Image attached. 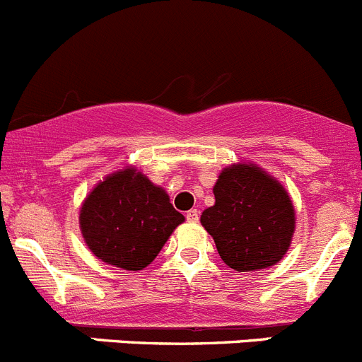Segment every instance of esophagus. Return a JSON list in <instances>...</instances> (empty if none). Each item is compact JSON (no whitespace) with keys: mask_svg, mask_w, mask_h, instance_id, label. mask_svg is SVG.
Masks as SVG:
<instances>
[{"mask_svg":"<svg viewBox=\"0 0 362 362\" xmlns=\"http://www.w3.org/2000/svg\"><path fill=\"white\" fill-rule=\"evenodd\" d=\"M187 220H188V222H197V220H199L197 209H190V211H187Z\"/></svg>","mask_w":362,"mask_h":362,"instance_id":"obj_1","label":"esophagus"}]
</instances>
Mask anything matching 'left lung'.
Wrapping results in <instances>:
<instances>
[{
    "instance_id": "obj_1",
    "label": "left lung",
    "mask_w": 362,
    "mask_h": 362,
    "mask_svg": "<svg viewBox=\"0 0 362 362\" xmlns=\"http://www.w3.org/2000/svg\"><path fill=\"white\" fill-rule=\"evenodd\" d=\"M215 206L201 222L227 267L236 272L268 268L281 261L295 230V209L279 181L256 165H230L218 175Z\"/></svg>"
}]
</instances>
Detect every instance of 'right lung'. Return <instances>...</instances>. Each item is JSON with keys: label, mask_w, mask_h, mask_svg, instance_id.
<instances>
[{"label": "right lung", "mask_w": 362, "mask_h": 362, "mask_svg": "<svg viewBox=\"0 0 362 362\" xmlns=\"http://www.w3.org/2000/svg\"><path fill=\"white\" fill-rule=\"evenodd\" d=\"M183 220L165 190L135 168L108 175L85 199L80 211L88 249L105 263L133 272L153 263Z\"/></svg>", "instance_id": "right-lung-1"}]
</instances>
